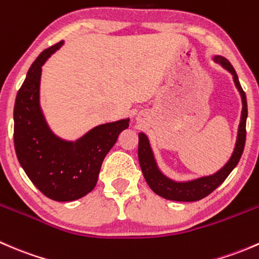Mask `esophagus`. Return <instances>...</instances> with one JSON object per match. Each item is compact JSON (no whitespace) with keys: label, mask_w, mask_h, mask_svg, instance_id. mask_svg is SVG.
<instances>
[{"label":"esophagus","mask_w":259,"mask_h":259,"mask_svg":"<svg viewBox=\"0 0 259 259\" xmlns=\"http://www.w3.org/2000/svg\"><path fill=\"white\" fill-rule=\"evenodd\" d=\"M138 121H143V119H144V116H143V115H138Z\"/></svg>","instance_id":"34e87169"}]
</instances>
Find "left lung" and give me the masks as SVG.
Wrapping results in <instances>:
<instances>
[{
	"label": "left lung",
	"mask_w": 259,
	"mask_h": 259,
	"mask_svg": "<svg viewBox=\"0 0 259 259\" xmlns=\"http://www.w3.org/2000/svg\"><path fill=\"white\" fill-rule=\"evenodd\" d=\"M214 61L221 64L226 70H228L233 75V81L236 83V88L238 89L242 98V115L241 122L238 127V135H237L236 148H234L233 154L228 163L214 173L213 176L202 177L190 182H174V180L166 178L160 170H159L156 161L154 159L153 150H151L149 139L145 134L140 133L139 134V148H138V158H139L140 168H142L144 178L148 183L149 187L151 188L155 194L165 198L169 200H176V202H197V200L203 199L207 195H209L213 190H215L227 177L231 174V171L238 164L243 154V149L245 144V121H247V98L243 91L241 83H239L238 76H237L236 70L231 65V62L222 56H214Z\"/></svg>",
	"instance_id": "1"
}]
</instances>
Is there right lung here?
I'll return each mask as SVG.
<instances>
[{
    "label": "right lung",
    "instance_id": "1",
    "mask_svg": "<svg viewBox=\"0 0 259 259\" xmlns=\"http://www.w3.org/2000/svg\"><path fill=\"white\" fill-rule=\"evenodd\" d=\"M64 44L44 50L28 70L14 109L15 150L21 166L44 195L72 202L95 188L101 164L129 119L99 125L75 142L57 138L40 108L42 65Z\"/></svg>",
    "mask_w": 259,
    "mask_h": 259
}]
</instances>
